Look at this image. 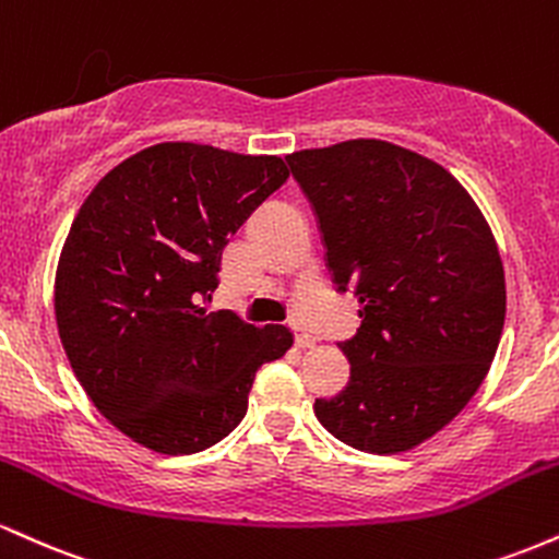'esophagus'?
Segmentation results:
<instances>
[{
  "mask_svg": "<svg viewBox=\"0 0 559 559\" xmlns=\"http://www.w3.org/2000/svg\"><path fill=\"white\" fill-rule=\"evenodd\" d=\"M294 344H297L299 349H310V346H316V338H312L310 333L301 331L299 325H294Z\"/></svg>",
  "mask_w": 559,
  "mask_h": 559,
  "instance_id": "34e87169",
  "label": "esophagus"
}]
</instances>
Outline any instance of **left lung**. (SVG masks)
Masks as SVG:
<instances>
[{
    "mask_svg": "<svg viewBox=\"0 0 559 559\" xmlns=\"http://www.w3.org/2000/svg\"><path fill=\"white\" fill-rule=\"evenodd\" d=\"M310 199L338 292L360 329L338 346L349 381L316 400L329 433L362 452L418 447L471 402L504 325V271L489 223L433 159L355 139L286 157Z\"/></svg>",
    "mask_w": 559,
    "mask_h": 559,
    "instance_id": "1",
    "label": "left lung"
}]
</instances>
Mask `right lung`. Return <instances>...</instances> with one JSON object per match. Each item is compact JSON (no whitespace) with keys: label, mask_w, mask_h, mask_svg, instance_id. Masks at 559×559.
I'll return each mask as SVG.
<instances>
[{"label":"right lung","mask_w":559,"mask_h":559,"mask_svg":"<svg viewBox=\"0 0 559 559\" xmlns=\"http://www.w3.org/2000/svg\"><path fill=\"white\" fill-rule=\"evenodd\" d=\"M286 178L281 157L168 141L112 168L75 215L57 329L88 400L139 444H217L247 415L260 365L294 344L286 325L204 310L228 239Z\"/></svg>","instance_id":"obj_1"}]
</instances>
